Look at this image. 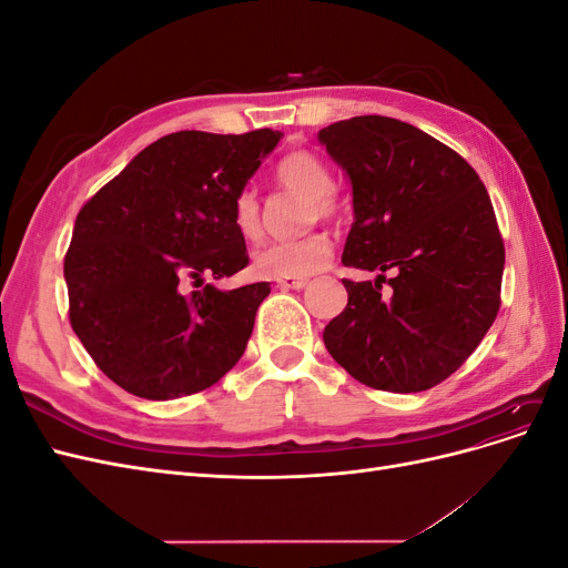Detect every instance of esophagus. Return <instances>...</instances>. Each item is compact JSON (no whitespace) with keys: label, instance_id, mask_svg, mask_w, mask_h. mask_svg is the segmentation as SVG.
<instances>
[{"label":"esophagus","instance_id":"esophagus-1","mask_svg":"<svg viewBox=\"0 0 568 568\" xmlns=\"http://www.w3.org/2000/svg\"><path fill=\"white\" fill-rule=\"evenodd\" d=\"M280 288H303L307 282L305 280H277Z\"/></svg>","mask_w":568,"mask_h":568}]
</instances>
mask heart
Listing matches in <instances>:
<instances>
[{
  "mask_svg": "<svg viewBox=\"0 0 568 568\" xmlns=\"http://www.w3.org/2000/svg\"><path fill=\"white\" fill-rule=\"evenodd\" d=\"M274 178L291 192L313 199V215L334 217L341 201L334 192V175L322 159L311 151H291L274 168ZM232 222L239 236L257 242L263 236V211L253 186H244L234 196ZM334 244L326 232H313L294 242H277L255 255V270L272 280H303L329 265Z\"/></svg>",
  "mask_w": 568,
  "mask_h": 568,
  "instance_id": "1",
  "label": "heart"
}]
</instances>
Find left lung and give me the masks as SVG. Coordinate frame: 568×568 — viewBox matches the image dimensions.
<instances>
[{"mask_svg": "<svg viewBox=\"0 0 568 568\" xmlns=\"http://www.w3.org/2000/svg\"><path fill=\"white\" fill-rule=\"evenodd\" d=\"M320 142L353 184L341 261L382 272L343 280L348 305L324 326V346L369 388H434L467 363L503 303L505 244L486 186L457 151L395 118L338 120Z\"/></svg>", "mask_w": 568, "mask_h": 568, "instance_id": "obj_1", "label": "left lung"}]
</instances>
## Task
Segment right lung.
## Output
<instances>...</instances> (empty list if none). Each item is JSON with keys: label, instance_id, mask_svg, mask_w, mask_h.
I'll return each instance as SVG.
<instances>
[{"label": "right lung", "instance_id": "1", "mask_svg": "<svg viewBox=\"0 0 568 568\" xmlns=\"http://www.w3.org/2000/svg\"><path fill=\"white\" fill-rule=\"evenodd\" d=\"M280 140L270 128L165 134L80 209L63 261L68 317L94 365L136 398L199 393L244 355L270 284L220 291L203 277L248 265L232 203Z\"/></svg>", "mask_w": 568, "mask_h": 568}]
</instances>
